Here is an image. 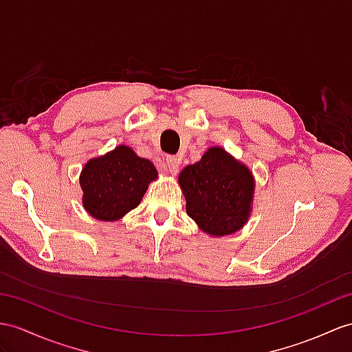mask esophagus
<instances>
[{
  "label": "esophagus",
  "instance_id": "obj_1",
  "mask_svg": "<svg viewBox=\"0 0 352 352\" xmlns=\"http://www.w3.org/2000/svg\"><path fill=\"white\" fill-rule=\"evenodd\" d=\"M166 162H167V168L170 173L176 175L179 171V166H181V160H179L177 157H167Z\"/></svg>",
  "mask_w": 352,
  "mask_h": 352
}]
</instances>
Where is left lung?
<instances>
[{"instance_id":"left-lung-1","label":"left lung","mask_w":352,"mask_h":352,"mask_svg":"<svg viewBox=\"0 0 352 352\" xmlns=\"http://www.w3.org/2000/svg\"><path fill=\"white\" fill-rule=\"evenodd\" d=\"M188 217L210 236L241 230L252 210L254 176L245 164L219 146L209 148L201 160L179 175Z\"/></svg>"}]
</instances>
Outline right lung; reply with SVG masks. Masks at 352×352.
Masks as SVG:
<instances>
[{"mask_svg":"<svg viewBox=\"0 0 352 352\" xmlns=\"http://www.w3.org/2000/svg\"><path fill=\"white\" fill-rule=\"evenodd\" d=\"M157 177L158 171L149 160L121 144L85 164L80 173L83 208L96 219L118 221L140 204Z\"/></svg>","mask_w":352,"mask_h":352,"instance_id":"add662e5","label":"right lung"}]
</instances>
